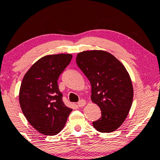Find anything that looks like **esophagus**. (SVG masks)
<instances>
[{
    "mask_svg": "<svg viewBox=\"0 0 160 160\" xmlns=\"http://www.w3.org/2000/svg\"><path fill=\"white\" fill-rule=\"evenodd\" d=\"M86 104V101L83 100V99H81V100L78 102V106L80 108H82V107H83V106H85Z\"/></svg>",
    "mask_w": 160,
    "mask_h": 160,
    "instance_id": "obj_1",
    "label": "esophagus"
}]
</instances>
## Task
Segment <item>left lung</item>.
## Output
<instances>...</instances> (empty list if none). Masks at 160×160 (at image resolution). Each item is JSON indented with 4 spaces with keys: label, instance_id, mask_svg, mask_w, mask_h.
I'll use <instances>...</instances> for the list:
<instances>
[{
    "label": "left lung",
    "instance_id": "left-lung-1",
    "mask_svg": "<svg viewBox=\"0 0 160 160\" xmlns=\"http://www.w3.org/2000/svg\"><path fill=\"white\" fill-rule=\"evenodd\" d=\"M76 62L92 86L91 99L102 111L92 122L100 132H112L123 123L131 109L133 86L127 70L110 52L87 50L79 52Z\"/></svg>",
    "mask_w": 160,
    "mask_h": 160
}]
</instances>
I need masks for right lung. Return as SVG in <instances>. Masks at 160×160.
<instances>
[{"mask_svg": "<svg viewBox=\"0 0 160 160\" xmlns=\"http://www.w3.org/2000/svg\"><path fill=\"white\" fill-rule=\"evenodd\" d=\"M72 58L71 54L45 56L24 76L19 100L24 116L37 131L55 135L63 129L71 108L62 102L58 79Z\"/></svg>", "mask_w": 160, "mask_h": 160, "instance_id": "add662e5", "label": "right lung"}]
</instances>
